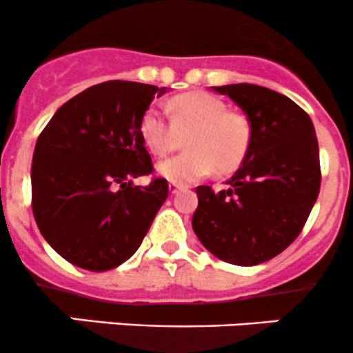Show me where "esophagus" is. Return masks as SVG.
<instances>
[{"label":"esophagus","instance_id":"obj_1","mask_svg":"<svg viewBox=\"0 0 353 353\" xmlns=\"http://www.w3.org/2000/svg\"><path fill=\"white\" fill-rule=\"evenodd\" d=\"M168 188H170V194H176V192L181 188V185L175 183V181H172V183L168 185Z\"/></svg>","mask_w":353,"mask_h":353}]
</instances>
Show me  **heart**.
Returning a JSON list of instances; mask_svg holds the SVG:
<instances>
[{"label": "heart", "instance_id": "obj_1", "mask_svg": "<svg viewBox=\"0 0 353 353\" xmlns=\"http://www.w3.org/2000/svg\"><path fill=\"white\" fill-rule=\"evenodd\" d=\"M170 118L151 106L141 120V135L154 156L175 151L185 139L183 154L159 163V175L175 183H190L211 175H226L239 168L250 148V127L245 117L230 113L218 97L208 92H187L168 103Z\"/></svg>", "mask_w": 353, "mask_h": 353}]
</instances>
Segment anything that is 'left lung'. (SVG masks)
I'll return each mask as SVG.
<instances>
[{
    "label": "left lung",
    "mask_w": 353,
    "mask_h": 353,
    "mask_svg": "<svg viewBox=\"0 0 353 353\" xmlns=\"http://www.w3.org/2000/svg\"><path fill=\"white\" fill-rule=\"evenodd\" d=\"M242 108L250 148L226 190L197 187L192 228L218 259L256 266L300 235L321 187L319 145L309 114L290 97L254 85L212 87Z\"/></svg>",
    "instance_id": "left-lung-1"
}]
</instances>
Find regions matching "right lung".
<instances>
[{
	"mask_svg": "<svg viewBox=\"0 0 353 353\" xmlns=\"http://www.w3.org/2000/svg\"><path fill=\"white\" fill-rule=\"evenodd\" d=\"M165 87L108 80L66 101L37 139L32 212L54 250L82 270L130 259L168 197V181L135 187L152 173L142 114Z\"/></svg>",
	"mask_w": 353,
	"mask_h": 353,
	"instance_id": "obj_1",
	"label": "right lung"
}]
</instances>
